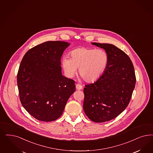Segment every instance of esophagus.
Returning a JSON list of instances; mask_svg holds the SVG:
<instances>
[{"instance_id":"34e87169","label":"esophagus","mask_w":153,"mask_h":153,"mask_svg":"<svg viewBox=\"0 0 153 153\" xmlns=\"http://www.w3.org/2000/svg\"><path fill=\"white\" fill-rule=\"evenodd\" d=\"M76 88L77 90H81L82 89V86L79 84H76Z\"/></svg>"}]
</instances>
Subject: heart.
Segmentation results:
<instances>
[{"label":"heart","mask_w":153,"mask_h":153,"mask_svg":"<svg viewBox=\"0 0 153 153\" xmlns=\"http://www.w3.org/2000/svg\"><path fill=\"white\" fill-rule=\"evenodd\" d=\"M108 56L103 49L81 48L73 50L70 58L64 56L61 63L66 75L73 77L77 72L86 82H93L100 78L107 68Z\"/></svg>","instance_id":"heart-1"}]
</instances>
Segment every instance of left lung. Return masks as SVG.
Returning a JSON list of instances; mask_svg holds the SVG:
<instances>
[{"label":"left lung","mask_w":153,"mask_h":153,"mask_svg":"<svg viewBox=\"0 0 153 153\" xmlns=\"http://www.w3.org/2000/svg\"><path fill=\"white\" fill-rule=\"evenodd\" d=\"M108 56L107 68L100 78L85 85L83 108L91 120L110 121L128 105L136 84L134 67L129 57L115 45L92 42Z\"/></svg>","instance_id":"obj_1"}]
</instances>
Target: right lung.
Listing matches in <instances>:
<instances>
[{
    "label": "right lung",
    "mask_w": 153,
    "mask_h": 153,
    "mask_svg": "<svg viewBox=\"0 0 153 153\" xmlns=\"http://www.w3.org/2000/svg\"><path fill=\"white\" fill-rule=\"evenodd\" d=\"M69 45L60 41L43 42L27 51L22 59L17 77L20 100L38 120H56L75 91L74 81L64 76L60 66Z\"/></svg>",
    "instance_id": "right-lung-1"
}]
</instances>
